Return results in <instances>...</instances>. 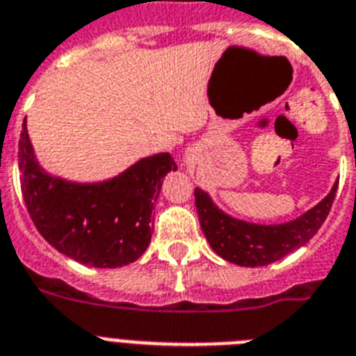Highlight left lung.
I'll return each mask as SVG.
<instances>
[{
	"mask_svg": "<svg viewBox=\"0 0 356 356\" xmlns=\"http://www.w3.org/2000/svg\"><path fill=\"white\" fill-rule=\"evenodd\" d=\"M339 181L330 195L298 218L284 224H252L229 216L205 191L195 189L200 225L213 251L224 260L242 267L267 266L300 249L315 236L333 205Z\"/></svg>",
	"mask_w": 356,
	"mask_h": 356,
	"instance_id": "1",
	"label": "left lung"
}]
</instances>
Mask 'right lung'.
<instances>
[{
  "label": "right lung",
  "instance_id": "obj_1",
  "mask_svg": "<svg viewBox=\"0 0 356 356\" xmlns=\"http://www.w3.org/2000/svg\"><path fill=\"white\" fill-rule=\"evenodd\" d=\"M17 163L26 211L41 236L61 254L99 269L127 266L145 252L163 178L178 169L169 152H158L108 180H63L38 163L26 120Z\"/></svg>",
  "mask_w": 356,
  "mask_h": 356
}]
</instances>
